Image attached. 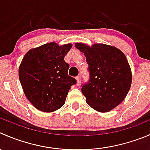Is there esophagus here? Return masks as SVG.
I'll use <instances>...</instances> for the list:
<instances>
[{
    "instance_id": "obj_1",
    "label": "esophagus",
    "mask_w": 150,
    "mask_h": 150,
    "mask_svg": "<svg viewBox=\"0 0 150 150\" xmlns=\"http://www.w3.org/2000/svg\"><path fill=\"white\" fill-rule=\"evenodd\" d=\"M76 80H77V85H79L81 82V76H77L76 77Z\"/></svg>"
}]
</instances>
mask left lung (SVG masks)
<instances>
[{
  "mask_svg": "<svg viewBox=\"0 0 150 150\" xmlns=\"http://www.w3.org/2000/svg\"><path fill=\"white\" fill-rule=\"evenodd\" d=\"M88 65L89 80L81 85L86 103L99 112L110 111L125 98L132 82L130 65L118 48L105 44L76 43Z\"/></svg>",
  "mask_w": 150,
  "mask_h": 150,
  "instance_id": "8db88e82",
  "label": "left lung"
}]
</instances>
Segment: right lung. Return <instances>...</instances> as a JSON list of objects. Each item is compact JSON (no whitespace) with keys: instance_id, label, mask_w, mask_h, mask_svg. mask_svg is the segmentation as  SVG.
<instances>
[{"instance_id":"add662e5","label":"right lung","mask_w":150,"mask_h":150,"mask_svg":"<svg viewBox=\"0 0 150 150\" xmlns=\"http://www.w3.org/2000/svg\"><path fill=\"white\" fill-rule=\"evenodd\" d=\"M72 47L47 43L29 50L19 67V78L28 100L41 111L53 112L64 105L68 91L76 84L68 75L64 56Z\"/></svg>"}]
</instances>
